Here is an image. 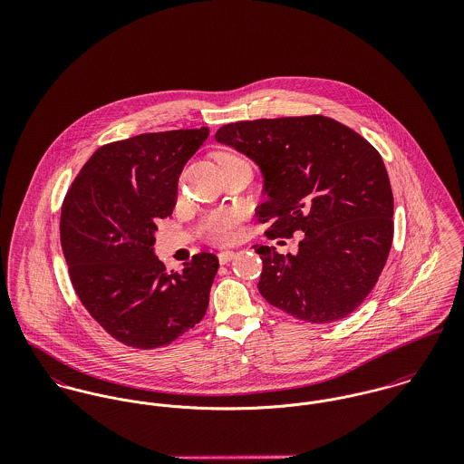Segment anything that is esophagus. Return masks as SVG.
<instances>
[{"label": "esophagus", "mask_w": 464, "mask_h": 464, "mask_svg": "<svg viewBox=\"0 0 464 464\" xmlns=\"http://www.w3.org/2000/svg\"><path fill=\"white\" fill-rule=\"evenodd\" d=\"M236 256H237V252H230V250H227V252H219V254H218L219 265H228Z\"/></svg>", "instance_id": "1"}]
</instances>
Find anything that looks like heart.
Returning <instances> with one entry per match:
<instances>
[{
	"label": "heart",
	"mask_w": 464,
	"mask_h": 464,
	"mask_svg": "<svg viewBox=\"0 0 464 464\" xmlns=\"http://www.w3.org/2000/svg\"><path fill=\"white\" fill-rule=\"evenodd\" d=\"M219 166L234 160H241L243 157L230 153V151H221L216 155ZM239 223H241V212L230 210V208H221L214 210L205 219L201 221V234L208 243L214 245H228L236 241L239 236Z\"/></svg>",
	"instance_id": "1"
}]
</instances>
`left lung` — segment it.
<instances>
[{"label": "left lung", "instance_id": "8db88e82", "mask_svg": "<svg viewBox=\"0 0 464 464\" xmlns=\"http://www.w3.org/2000/svg\"><path fill=\"white\" fill-rule=\"evenodd\" d=\"M216 140L265 177L259 223L269 239L304 232L298 252L259 246L266 302L307 324L353 313L375 287L393 243V193L381 153L325 116L237 121Z\"/></svg>", "mask_w": 464, "mask_h": 464}]
</instances>
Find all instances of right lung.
Returning <instances> with one entry per match:
<instances>
[{
	"mask_svg": "<svg viewBox=\"0 0 464 464\" xmlns=\"http://www.w3.org/2000/svg\"><path fill=\"white\" fill-rule=\"evenodd\" d=\"M207 137L201 127L103 144L63 203L61 245L74 293L127 346L169 344L205 316L218 257L201 252L180 273H168L153 254V234L171 216L179 177Z\"/></svg>",
	"mask_w": 464,
	"mask_h": 464,
	"instance_id": "add662e5",
	"label": "right lung"
}]
</instances>
